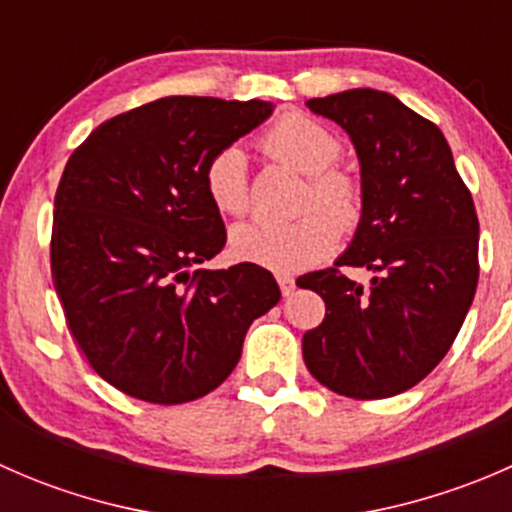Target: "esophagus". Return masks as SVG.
I'll list each match as a JSON object with an SVG mask.
<instances>
[{"label": "esophagus", "instance_id": "1", "mask_svg": "<svg viewBox=\"0 0 512 512\" xmlns=\"http://www.w3.org/2000/svg\"><path fill=\"white\" fill-rule=\"evenodd\" d=\"M277 285H280V289H282V294H285V297H289V294L294 292V277H289L287 272H280V275H277Z\"/></svg>", "mask_w": 512, "mask_h": 512}]
</instances>
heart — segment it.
<instances>
[{
  "label": "heart",
  "mask_w": 512,
  "mask_h": 512,
  "mask_svg": "<svg viewBox=\"0 0 512 512\" xmlns=\"http://www.w3.org/2000/svg\"><path fill=\"white\" fill-rule=\"evenodd\" d=\"M260 146L289 168L309 175L307 205L294 220H250L232 230V252L277 272H294L324 260L339 242V227L354 230L364 213V188L349 170L337 168L342 143L329 128L302 113H287L272 123ZM203 188L223 215H242L247 195V160L237 146H225L210 156L203 170Z\"/></svg>",
  "instance_id": "obj_1"
}]
</instances>
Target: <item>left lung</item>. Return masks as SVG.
I'll return each instance as SVG.
<instances>
[{"mask_svg": "<svg viewBox=\"0 0 512 512\" xmlns=\"http://www.w3.org/2000/svg\"><path fill=\"white\" fill-rule=\"evenodd\" d=\"M352 138L364 213L349 250L297 285L324 299V322L302 339L309 374L349 399H389L448 354L478 285V215L436 123L386 91L307 101ZM361 266L364 288L343 275Z\"/></svg>", "mask_w": 512, "mask_h": 512, "instance_id": "1", "label": "left lung"}]
</instances>
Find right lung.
<instances>
[{"label": "right lung", "instance_id": "right-lung-1", "mask_svg": "<svg viewBox=\"0 0 512 512\" xmlns=\"http://www.w3.org/2000/svg\"><path fill=\"white\" fill-rule=\"evenodd\" d=\"M270 113L257 98L165 96L108 118L71 153L51 280L91 369L123 394L163 406L210 394L250 324L280 302L260 265L198 270L227 240L205 163Z\"/></svg>", "mask_w": 512, "mask_h": 512}]
</instances>
